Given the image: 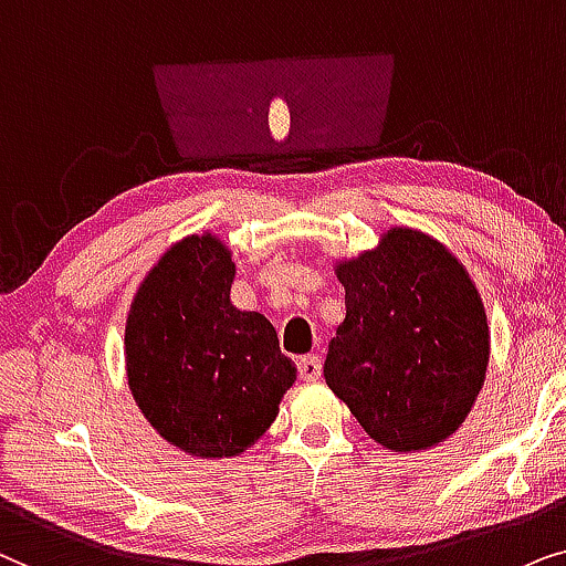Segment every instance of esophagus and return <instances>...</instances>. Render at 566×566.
Returning a JSON list of instances; mask_svg holds the SVG:
<instances>
[{"instance_id": "34e87169", "label": "esophagus", "mask_w": 566, "mask_h": 566, "mask_svg": "<svg viewBox=\"0 0 566 566\" xmlns=\"http://www.w3.org/2000/svg\"><path fill=\"white\" fill-rule=\"evenodd\" d=\"M321 370H323V365H321L318 354H307V357L297 359V373L303 380H318Z\"/></svg>"}]
</instances>
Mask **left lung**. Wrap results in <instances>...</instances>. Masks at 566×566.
Returning <instances> with one entry per match:
<instances>
[{
	"mask_svg": "<svg viewBox=\"0 0 566 566\" xmlns=\"http://www.w3.org/2000/svg\"><path fill=\"white\" fill-rule=\"evenodd\" d=\"M336 276L346 318L323 365L328 388L382 448L442 442L469 417L489 365L484 303L465 269L424 232L394 228Z\"/></svg>",
	"mask_w": 566,
	"mask_h": 566,
	"instance_id": "obj_1",
	"label": "left lung"
}]
</instances>
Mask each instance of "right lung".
I'll list each match as a JSON object with an SVG mask.
<instances>
[{"instance_id":"1","label":"right lung","mask_w":566,"mask_h":566,"mask_svg":"<svg viewBox=\"0 0 566 566\" xmlns=\"http://www.w3.org/2000/svg\"><path fill=\"white\" fill-rule=\"evenodd\" d=\"M232 276L235 263L220 240H180L142 282L126 321L134 401L188 455L243 453L297 378L274 326L230 303Z\"/></svg>"}]
</instances>
